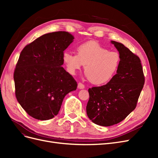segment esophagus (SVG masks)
<instances>
[{"instance_id": "1", "label": "esophagus", "mask_w": 158, "mask_h": 158, "mask_svg": "<svg viewBox=\"0 0 158 158\" xmlns=\"http://www.w3.org/2000/svg\"><path fill=\"white\" fill-rule=\"evenodd\" d=\"M78 89H84V85L82 83H78Z\"/></svg>"}]
</instances>
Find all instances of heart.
Segmentation results:
<instances>
[{"label": "heart", "mask_w": 158, "mask_h": 158, "mask_svg": "<svg viewBox=\"0 0 158 158\" xmlns=\"http://www.w3.org/2000/svg\"><path fill=\"white\" fill-rule=\"evenodd\" d=\"M63 60L72 74L84 65L89 82L98 85L110 82L117 74L121 64V56L118 52L109 51L94 41L80 45L76 49V54L64 52Z\"/></svg>", "instance_id": "b5f03b06"}]
</instances>
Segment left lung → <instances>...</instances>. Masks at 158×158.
Here are the masks:
<instances>
[{
	"instance_id": "left-lung-1",
	"label": "left lung",
	"mask_w": 158,
	"mask_h": 158,
	"mask_svg": "<svg viewBox=\"0 0 158 158\" xmlns=\"http://www.w3.org/2000/svg\"><path fill=\"white\" fill-rule=\"evenodd\" d=\"M111 43L121 56L120 66L107 84L88 89L89 99L86 106L90 120L103 127L120 123L136 108L144 84L139 57L121 43Z\"/></svg>"
}]
</instances>
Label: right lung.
<instances>
[{"label": "right lung", "mask_w": 158, "mask_h": 158, "mask_svg": "<svg viewBox=\"0 0 158 158\" xmlns=\"http://www.w3.org/2000/svg\"><path fill=\"white\" fill-rule=\"evenodd\" d=\"M74 39L66 31L46 33L22 51L14 73L15 94L33 118H53L66 95L76 89L77 83L62 66L64 51Z\"/></svg>", "instance_id": "add662e5"}]
</instances>
